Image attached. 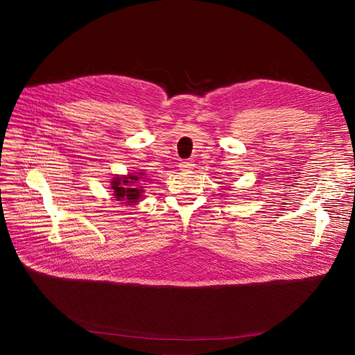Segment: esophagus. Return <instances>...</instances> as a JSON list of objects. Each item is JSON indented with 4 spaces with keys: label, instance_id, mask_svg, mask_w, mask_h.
I'll return each mask as SVG.
<instances>
[{
    "label": "esophagus",
    "instance_id": "obj_1",
    "mask_svg": "<svg viewBox=\"0 0 355 355\" xmlns=\"http://www.w3.org/2000/svg\"><path fill=\"white\" fill-rule=\"evenodd\" d=\"M193 165H194L193 161H182V162H180V170L181 171H190Z\"/></svg>",
    "mask_w": 355,
    "mask_h": 355
}]
</instances>
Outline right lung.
<instances>
[{
	"instance_id": "right-lung-1",
	"label": "right lung",
	"mask_w": 355,
	"mask_h": 355,
	"mask_svg": "<svg viewBox=\"0 0 355 355\" xmlns=\"http://www.w3.org/2000/svg\"><path fill=\"white\" fill-rule=\"evenodd\" d=\"M144 177V173H135L128 175H115L112 178V190L118 201H125V204H135L142 197V187L137 189V182Z\"/></svg>"
}]
</instances>
